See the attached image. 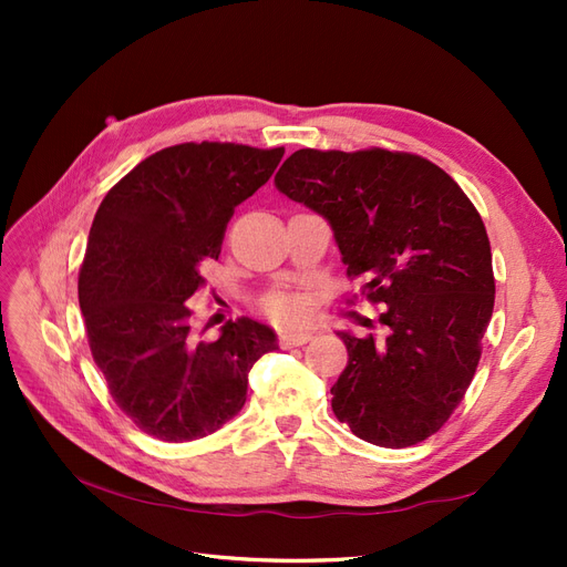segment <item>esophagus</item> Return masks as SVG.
I'll use <instances>...</instances> for the list:
<instances>
[{
  "label": "esophagus",
  "mask_w": 567,
  "mask_h": 567,
  "mask_svg": "<svg viewBox=\"0 0 567 567\" xmlns=\"http://www.w3.org/2000/svg\"><path fill=\"white\" fill-rule=\"evenodd\" d=\"M307 340H312V333H310V331H284V333H281V346H286V348L305 346Z\"/></svg>",
  "instance_id": "esophagus-1"
}]
</instances>
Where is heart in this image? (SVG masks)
Wrapping results in <instances>:
<instances>
[{"mask_svg":"<svg viewBox=\"0 0 567 567\" xmlns=\"http://www.w3.org/2000/svg\"><path fill=\"white\" fill-rule=\"evenodd\" d=\"M265 312L277 319L281 323H296L300 319H305V302L298 296H290V293H269L262 300Z\"/></svg>","mask_w":567,"mask_h":567,"instance_id":"obj_1","label":"heart"}]
</instances>
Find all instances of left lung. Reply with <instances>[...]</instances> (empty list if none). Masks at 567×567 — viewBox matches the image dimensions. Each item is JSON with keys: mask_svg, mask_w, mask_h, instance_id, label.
Here are the masks:
<instances>
[{"mask_svg": "<svg viewBox=\"0 0 567 567\" xmlns=\"http://www.w3.org/2000/svg\"><path fill=\"white\" fill-rule=\"evenodd\" d=\"M274 184L329 219L348 277L383 305L381 338L338 333L336 419L388 450L431 437L473 381L494 310L483 217L442 167L404 151L300 148Z\"/></svg>", "mask_w": 567, "mask_h": 567, "instance_id": "obj_1", "label": "left lung"}]
</instances>
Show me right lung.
<instances>
[{"mask_svg": "<svg viewBox=\"0 0 567 567\" xmlns=\"http://www.w3.org/2000/svg\"><path fill=\"white\" fill-rule=\"evenodd\" d=\"M284 148L177 144L120 179L94 215L78 296L113 402L142 433L192 442L246 404L248 371L277 336L248 317L217 340L192 338L188 298L217 260L234 208L260 188Z\"/></svg>", "mask_w": 567, "mask_h": 567, "instance_id": "add662e5", "label": "right lung"}]
</instances>
